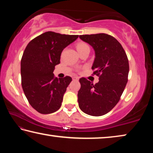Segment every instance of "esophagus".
I'll use <instances>...</instances> for the list:
<instances>
[{
	"label": "esophagus",
	"mask_w": 153,
	"mask_h": 153,
	"mask_svg": "<svg viewBox=\"0 0 153 153\" xmlns=\"http://www.w3.org/2000/svg\"><path fill=\"white\" fill-rule=\"evenodd\" d=\"M78 79H79L78 77H73V80H74V81H77Z\"/></svg>",
	"instance_id": "34e87169"
}]
</instances>
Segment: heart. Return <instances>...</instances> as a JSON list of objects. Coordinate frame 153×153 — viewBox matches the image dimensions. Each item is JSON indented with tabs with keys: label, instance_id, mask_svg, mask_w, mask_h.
I'll list each match as a JSON object with an SVG mask.
<instances>
[{
	"label": "heart",
	"instance_id": "1",
	"mask_svg": "<svg viewBox=\"0 0 153 153\" xmlns=\"http://www.w3.org/2000/svg\"><path fill=\"white\" fill-rule=\"evenodd\" d=\"M86 47H88V46L86 43H83V42L77 44L76 46V48H77V51L79 50H82V49L86 48Z\"/></svg>",
	"mask_w": 153,
	"mask_h": 153
}]
</instances>
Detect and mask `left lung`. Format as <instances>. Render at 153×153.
Instances as JSON below:
<instances>
[{
    "label": "left lung",
    "mask_w": 153,
    "mask_h": 153,
    "mask_svg": "<svg viewBox=\"0 0 153 153\" xmlns=\"http://www.w3.org/2000/svg\"><path fill=\"white\" fill-rule=\"evenodd\" d=\"M79 37L94 49L92 69L99 77L95 84L84 77L79 79V107L88 115L101 116L109 112L120 99L128 82V59L122 46L113 36L97 33Z\"/></svg>",
    "instance_id": "left-lung-1"
}]
</instances>
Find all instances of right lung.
<instances>
[{
	"instance_id": "obj_1",
	"label": "right lung",
	"mask_w": 153,
	"mask_h": 153,
	"mask_svg": "<svg viewBox=\"0 0 153 153\" xmlns=\"http://www.w3.org/2000/svg\"><path fill=\"white\" fill-rule=\"evenodd\" d=\"M78 35L46 32L27 45L21 61L22 85L31 106L38 112L49 114L60 108L71 77L54 76L55 67L60 63L62 51Z\"/></svg>"
}]
</instances>
